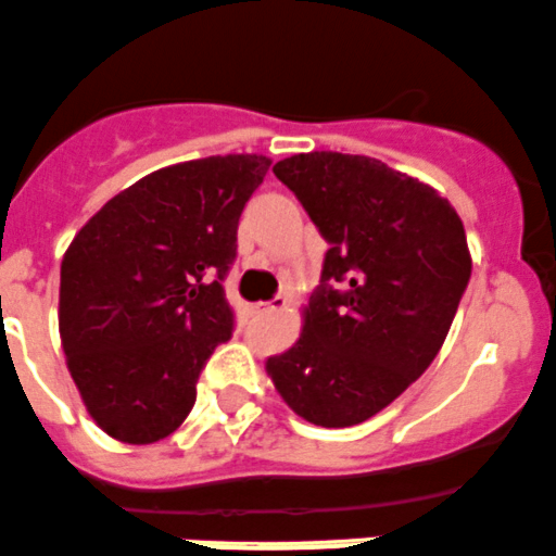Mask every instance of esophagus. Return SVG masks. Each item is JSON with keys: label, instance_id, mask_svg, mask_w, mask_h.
I'll list each match as a JSON object with an SVG mask.
<instances>
[{"label": "esophagus", "instance_id": "1", "mask_svg": "<svg viewBox=\"0 0 556 556\" xmlns=\"http://www.w3.org/2000/svg\"><path fill=\"white\" fill-rule=\"evenodd\" d=\"M262 309H265V313H280V309H286V296L276 294L270 302L262 304Z\"/></svg>", "mask_w": 556, "mask_h": 556}]
</instances>
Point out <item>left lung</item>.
Wrapping results in <instances>:
<instances>
[{
    "mask_svg": "<svg viewBox=\"0 0 556 556\" xmlns=\"http://www.w3.org/2000/svg\"><path fill=\"white\" fill-rule=\"evenodd\" d=\"M328 243L300 342L267 357L280 397L318 427L371 419L427 371L467 291L456 208L381 161L300 153L273 166Z\"/></svg>",
    "mask_w": 556,
    "mask_h": 556,
    "instance_id": "obj_1",
    "label": "left lung"
}]
</instances>
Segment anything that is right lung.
Listing matches in <instances>:
<instances>
[{
    "mask_svg": "<svg viewBox=\"0 0 556 556\" xmlns=\"http://www.w3.org/2000/svg\"><path fill=\"white\" fill-rule=\"evenodd\" d=\"M270 159L208 156L142 177L79 230L61 265V339L89 416L122 443L175 432L236 313L223 280Z\"/></svg>",
    "mask_w": 556,
    "mask_h": 556,
    "instance_id": "right-lung-1",
    "label": "right lung"
}]
</instances>
